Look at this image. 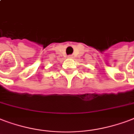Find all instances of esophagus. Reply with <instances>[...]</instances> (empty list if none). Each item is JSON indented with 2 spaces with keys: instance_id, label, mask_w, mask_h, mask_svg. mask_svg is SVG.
<instances>
[{
  "instance_id": "34e87169",
  "label": "esophagus",
  "mask_w": 134,
  "mask_h": 134,
  "mask_svg": "<svg viewBox=\"0 0 134 134\" xmlns=\"http://www.w3.org/2000/svg\"><path fill=\"white\" fill-rule=\"evenodd\" d=\"M68 58H73V55H68V57H67Z\"/></svg>"
}]
</instances>
